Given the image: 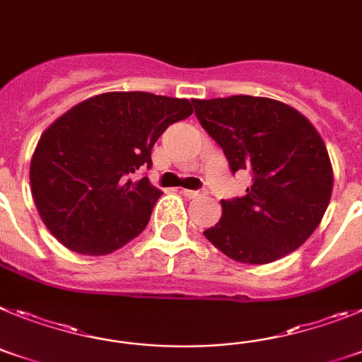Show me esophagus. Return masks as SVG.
I'll return each mask as SVG.
<instances>
[{
  "instance_id": "1",
  "label": "esophagus",
  "mask_w": 362,
  "mask_h": 362,
  "mask_svg": "<svg viewBox=\"0 0 362 362\" xmlns=\"http://www.w3.org/2000/svg\"><path fill=\"white\" fill-rule=\"evenodd\" d=\"M182 194H184L185 199H199L200 194H202V191H191V189H182L180 191Z\"/></svg>"
}]
</instances>
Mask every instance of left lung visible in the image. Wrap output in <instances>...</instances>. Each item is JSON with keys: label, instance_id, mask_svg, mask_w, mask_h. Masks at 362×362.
<instances>
[{"label": "left lung", "instance_id": "obj_1", "mask_svg": "<svg viewBox=\"0 0 362 362\" xmlns=\"http://www.w3.org/2000/svg\"><path fill=\"white\" fill-rule=\"evenodd\" d=\"M231 173L250 171L244 197L220 200L222 218L204 235L229 259L268 264L300 247L325 216L333 187L328 151L293 107L260 96L191 100Z\"/></svg>", "mask_w": 362, "mask_h": 362}]
</instances>
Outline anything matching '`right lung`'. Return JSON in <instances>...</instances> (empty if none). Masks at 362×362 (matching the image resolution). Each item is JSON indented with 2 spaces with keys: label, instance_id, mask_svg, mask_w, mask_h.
<instances>
[{
  "label": "right lung",
  "instance_id": "right-lung-1",
  "mask_svg": "<svg viewBox=\"0 0 362 362\" xmlns=\"http://www.w3.org/2000/svg\"><path fill=\"white\" fill-rule=\"evenodd\" d=\"M191 115L189 100L131 90L98 94L59 116L30 160L33 199L47 229L94 257L138 237L162 191L129 175L149 169L160 134Z\"/></svg>",
  "mask_w": 362,
  "mask_h": 362
}]
</instances>
